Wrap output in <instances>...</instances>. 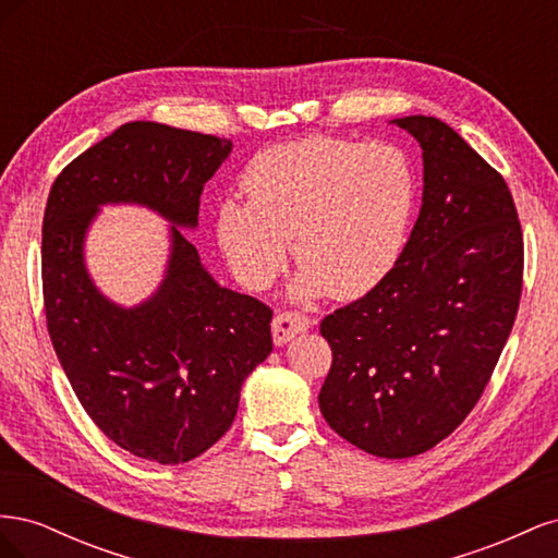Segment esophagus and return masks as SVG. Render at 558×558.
<instances>
[{
	"label": "esophagus",
	"instance_id": "obj_1",
	"mask_svg": "<svg viewBox=\"0 0 558 558\" xmlns=\"http://www.w3.org/2000/svg\"><path fill=\"white\" fill-rule=\"evenodd\" d=\"M312 328V318L300 314V312H279L272 320V337L275 344L283 347L286 342H291L298 332H305Z\"/></svg>",
	"mask_w": 558,
	"mask_h": 558
}]
</instances>
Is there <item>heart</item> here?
<instances>
[{
  "mask_svg": "<svg viewBox=\"0 0 558 558\" xmlns=\"http://www.w3.org/2000/svg\"><path fill=\"white\" fill-rule=\"evenodd\" d=\"M248 199L216 207V238L246 289L277 277L293 238L295 298L356 300L393 272L418 205L414 158L393 142L314 134L269 146L242 174Z\"/></svg>",
  "mask_w": 558,
  "mask_h": 558,
  "instance_id": "1",
  "label": "heart"
}]
</instances>
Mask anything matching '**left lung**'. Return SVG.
<instances>
[{"instance_id":"1","label":"left lung","mask_w":558,"mask_h":558,"mask_svg":"<svg viewBox=\"0 0 558 558\" xmlns=\"http://www.w3.org/2000/svg\"><path fill=\"white\" fill-rule=\"evenodd\" d=\"M424 148V205L396 269L320 320L318 408L347 442L410 459L472 412L512 332L523 234L505 179L433 116L393 121Z\"/></svg>"}]
</instances>
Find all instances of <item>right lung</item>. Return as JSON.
<instances>
[{"label":"right lung","instance_id":"obj_1","mask_svg":"<svg viewBox=\"0 0 558 558\" xmlns=\"http://www.w3.org/2000/svg\"><path fill=\"white\" fill-rule=\"evenodd\" d=\"M230 148L214 134L125 123L66 165L46 202L41 286L58 361L95 426L160 465L221 440L244 379L272 351V310L218 286L179 230L197 226L199 195ZM107 201H134L175 223L166 281L132 311L99 294L82 265V238Z\"/></svg>","mask_w":558,"mask_h":558}]
</instances>
